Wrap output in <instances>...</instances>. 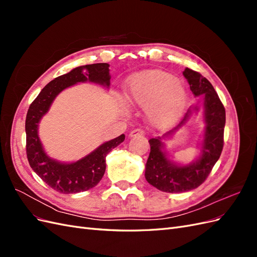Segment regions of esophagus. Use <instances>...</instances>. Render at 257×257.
I'll use <instances>...</instances> for the list:
<instances>
[{
	"label": "esophagus",
	"mask_w": 257,
	"mask_h": 257,
	"mask_svg": "<svg viewBox=\"0 0 257 257\" xmlns=\"http://www.w3.org/2000/svg\"><path fill=\"white\" fill-rule=\"evenodd\" d=\"M142 135H144V131L141 128H136L130 132L128 137H136V136H142Z\"/></svg>",
	"instance_id": "esophagus-1"
}]
</instances>
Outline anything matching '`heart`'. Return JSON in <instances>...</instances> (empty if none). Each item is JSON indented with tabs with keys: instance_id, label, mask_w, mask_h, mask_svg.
Returning a JSON list of instances; mask_svg holds the SVG:
<instances>
[{
	"instance_id": "1",
	"label": "heart",
	"mask_w": 257,
	"mask_h": 257,
	"mask_svg": "<svg viewBox=\"0 0 257 257\" xmlns=\"http://www.w3.org/2000/svg\"><path fill=\"white\" fill-rule=\"evenodd\" d=\"M125 98L132 105L145 107L148 121L157 128H168L180 118L186 104L183 82L172 74L150 69L131 75Z\"/></svg>"
}]
</instances>
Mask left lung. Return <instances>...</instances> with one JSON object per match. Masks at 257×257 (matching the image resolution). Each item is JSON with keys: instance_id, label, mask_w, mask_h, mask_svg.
Segmentation results:
<instances>
[{"instance_id": "left-lung-1", "label": "left lung", "mask_w": 257, "mask_h": 257, "mask_svg": "<svg viewBox=\"0 0 257 257\" xmlns=\"http://www.w3.org/2000/svg\"><path fill=\"white\" fill-rule=\"evenodd\" d=\"M183 76L194 96L201 97L200 110L205 127L198 144L197 157L188 164L174 161L163 139H170L188 123L195 109L193 106L177 127L149 141L150 154L146 163V180L154 188L167 193H183L198 188L220 159L223 149L225 108L214 88L204 76L188 67Z\"/></svg>"}]
</instances>
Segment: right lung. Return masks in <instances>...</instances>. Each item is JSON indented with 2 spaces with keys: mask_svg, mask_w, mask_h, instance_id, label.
Instances as JSON below:
<instances>
[{
  "mask_svg": "<svg viewBox=\"0 0 257 257\" xmlns=\"http://www.w3.org/2000/svg\"><path fill=\"white\" fill-rule=\"evenodd\" d=\"M110 78L108 63L78 66L50 81L29 108L26 119L29 164L44 182L59 193L74 194L94 188L105 174L107 154L123 143L125 136L122 134L109 142L103 143L77 161L61 162L49 157L44 149L38 135L41 120L48 113L53 100L62 91L72 85L88 81L108 90Z\"/></svg>",
  "mask_w": 257,
  "mask_h": 257,
  "instance_id": "right-lung-1",
  "label": "right lung"
}]
</instances>
